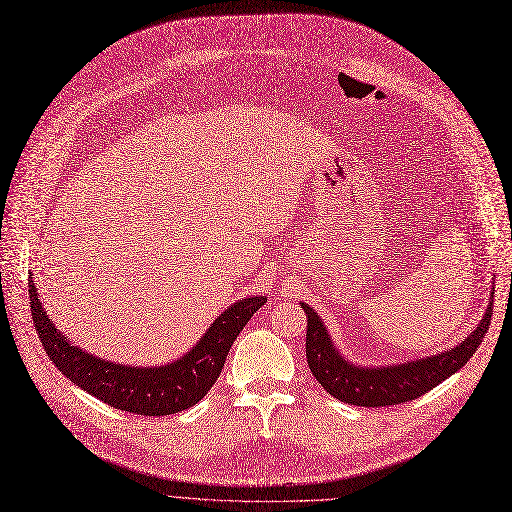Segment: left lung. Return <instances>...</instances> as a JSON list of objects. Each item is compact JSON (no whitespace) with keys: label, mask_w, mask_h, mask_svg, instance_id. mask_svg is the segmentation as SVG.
<instances>
[{"label":"left lung","mask_w":512,"mask_h":512,"mask_svg":"<svg viewBox=\"0 0 512 512\" xmlns=\"http://www.w3.org/2000/svg\"><path fill=\"white\" fill-rule=\"evenodd\" d=\"M492 303L494 299H490V305L477 328L461 344L448 348L440 355L388 367H357L348 363L332 344L324 321L309 305L301 303L307 313L305 346L309 369L313 378L326 388V392L342 402H348V405L390 407L415 400L421 394L434 390L473 357L490 328Z\"/></svg>","instance_id":"1"}]
</instances>
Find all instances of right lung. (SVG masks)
<instances>
[{"label": "right lung", "instance_id": "add662e5", "mask_svg": "<svg viewBox=\"0 0 512 512\" xmlns=\"http://www.w3.org/2000/svg\"><path fill=\"white\" fill-rule=\"evenodd\" d=\"M29 297L39 340L47 357L66 378L114 409L149 417L174 415L197 405L222 373L236 336L267 301L251 297L234 303L213 321L191 351L174 363L130 367L93 357L80 346H72L43 311L33 278L29 280Z\"/></svg>", "mask_w": 512, "mask_h": 512}]
</instances>
